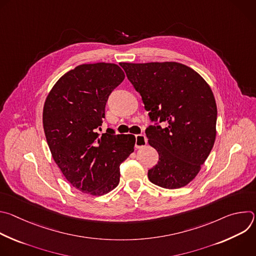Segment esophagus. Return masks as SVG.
I'll return each instance as SVG.
<instances>
[{
	"label": "esophagus",
	"mask_w": 256,
	"mask_h": 256,
	"mask_svg": "<svg viewBox=\"0 0 256 256\" xmlns=\"http://www.w3.org/2000/svg\"><path fill=\"white\" fill-rule=\"evenodd\" d=\"M147 142H148V140H147V136H146L144 134H136V136L134 147L136 149H140V148L144 147V144H147Z\"/></svg>",
	"instance_id": "obj_1"
}]
</instances>
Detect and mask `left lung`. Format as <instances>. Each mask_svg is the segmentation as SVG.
<instances>
[{
    "label": "left lung",
    "mask_w": 256,
    "mask_h": 256,
    "mask_svg": "<svg viewBox=\"0 0 256 256\" xmlns=\"http://www.w3.org/2000/svg\"><path fill=\"white\" fill-rule=\"evenodd\" d=\"M140 94L151 122L146 130L159 154L148 171L152 184L175 190L198 175L216 138V105L208 83L190 66L175 62H122ZM163 122L165 127L158 124Z\"/></svg>",
    "instance_id": "left-lung-1"
}]
</instances>
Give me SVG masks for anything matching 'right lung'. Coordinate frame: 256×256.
<instances>
[{"label": "right lung", "instance_id": "1", "mask_svg": "<svg viewBox=\"0 0 256 256\" xmlns=\"http://www.w3.org/2000/svg\"><path fill=\"white\" fill-rule=\"evenodd\" d=\"M116 64H86L60 78L46 97L44 128L52 158L78 190L103 196L120 184V165L134 152V136L100 134L105 105L124 81Z\"/></svg>", "mask_w": 256, "mask_h": 256}]
</instances>
